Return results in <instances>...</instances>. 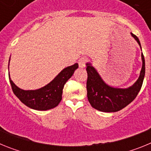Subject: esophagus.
Masks as SVG:
<instances>
[{
    "instance_id": "esophagus-1",
    "label": "esophagus",
    "mask_w": 151,
    "mask_h": 151,
    "mask_svg": "<svg viewBox=\"0 0 151 151\" xmlns=\"http://www.w3.org/2000/svg\"><path fill=\"white\" fill-rule=\"evenodd\" d=\"M88 62V58L85 57H81L78 60V65H79V67L81 68H85L86 66V63Z\"/></svg>"
}]
</instances>
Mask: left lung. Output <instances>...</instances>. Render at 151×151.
Listing matches in <instances>:
<instances>
[{
	"label": "left lung",
	"mask_w": 151,
	"mask_h": 151,
	"mask_svg": "<svg viewBox=\"0 0 151 151\" xmlns=\"http://www.w3.org/2000/svg\"><path fill=\"white\" fill-rule=\"evenodd\" d=\"M131 34L141 46L138 37ZM141 59L143 63L139 78L132 86L125 89L115 88L106 85L96 69L90 63H87V96L92 107L101 112L112 113L122 110L132 102L141 90L145 78V60L143 54H141Z\"/></svg>",
	"instance_id": "8db88e82"
}]
</instances>
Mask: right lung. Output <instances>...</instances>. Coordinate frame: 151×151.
I'll return each instance as SVG.
<instances>
[{"label":"right lung","instance_id":"add662e5","mask_svg":"<svg viewBox=\"0 0 151 151\" xmlns=\"http://www.w3.org/2000/svg\"><path fill=\"white\" fill-rule=\"evenodd\" d=\"M78 67V64L75 63L65 68L46 86L35 91H25L18 88L13 82L10 75L9 79L13 92L22 104L36 110H47L56 107L59 104L62 100L64 85L71 78Z\"/></svg>","mask_w":151,"mask_h":151}]
</instances>
